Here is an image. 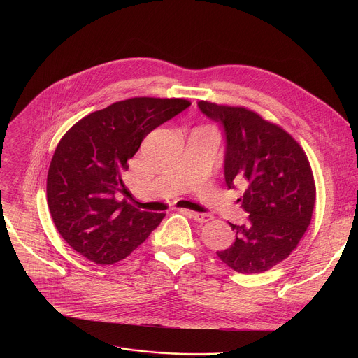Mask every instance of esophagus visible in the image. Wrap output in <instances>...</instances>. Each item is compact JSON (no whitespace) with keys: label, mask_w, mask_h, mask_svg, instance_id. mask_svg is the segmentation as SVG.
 I'll return each mask as SVG.
<instances>
[{"label":"esophagus","mask_w":358,"mask_h":358,"mask_svg":"<svg viewBox=\"0 0 358 358\" xmlns=\"http://www.w3.org/2000/svg\"><path fill=\"white\" fill-rule=\"evenodd\" d=\"M181 213H184L185 215L191 217L194 221L196 222H207V221H211L213 220V215L210 214H202V213H194V211H189V210H181Z\"/></svg>","instance_id":"obj_1"}]
</instances>
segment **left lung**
<instances>
[{"instance_id":"obj_1","label":"left lung","mask_w":358,"mask_h":358,"mask_svg":"<svg viewBox=\"0 0 358 358\" xmlns=\"http://www.w3.org/2000/svg\"><path fill=\"white\" fill-rule=\"evenodd\" d=\"M199 110L225 133L224 174L228 188L245 185L239 198L249 214L234 225L235 242L217 252L239 273L269 271L297 246L310 225L316 185L308 156L280 126L246 108L198 101Z\"/></svg>"}]
</instances>
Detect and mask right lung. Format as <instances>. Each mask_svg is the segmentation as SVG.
Wrapping results in <instances>:
<instances>
[{
    "label": "right lung",
    "mask_w": 358,
    "mask_h": 358,
    "mask_svg": "<svg viewBox=\"0 0 358 358\" xmlns=\"http://www.w3.org/2000/svg\"><path fill=\"white\" fill-rule=\"evenodd\" d=\"M191 103L185 99L131 97L73 124L57 145L46 178L50 217L72 249L97 265L116 264L143 243L166 214L127 201L123 174L143 138Z\"/></svg>",
    "instance_id": "add662e5"
}]
</instances>
